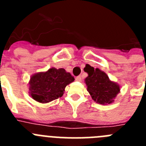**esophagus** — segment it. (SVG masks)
<instances>
[{
  "instance_id": "1",
  "label": "esophagus",
  "mask_w": 146,
  "mask_h": 146,
  "mask_svg": "<svg viewBox=\"0 0 146 146\" xmlns=\"http://www.w3.org/2000/svg\"><path fill=\"white\" fill-rule=\"evenodd\" d=\"M76 81L81 82V81H82V77H81V76H78V77H76Z\"/></svg>"
}]
</instances>
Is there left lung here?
Wrapping results in <instances>:
<instances>
[{
	"label": "left lung",
	"mask_w": 146,
	"mask_h": 146,
	"mask_svg": "<svg viewBox=\"0 0 146 146\" xmlns=\"http://www.w3.org/2000/svg\"><path fill=\"white\" fill-rule=\"evenodd\" d=\"M86 72L88 75L85 79V82L93 100L102 105L114 102L121 90L119 84L110 80L108 74L98 68L90 66Z\"/></svg>",
	"instance_id": "1"
}]
</instances>
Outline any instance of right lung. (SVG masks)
<instances>
[{
    "label": "right lung",
    "mask_w": 146,
    "mask_h": 146,
    "mask_svg": "<svg viewBox=\"0 0 146 146\" xmlns=\"http://www.w3.org/2000/svg\"><path fill=\"white\" fill-rule=\"evenodd\" d=\"M74 80L69 72L64 69L52 67L46 72H37L30 78L29 95L35 101L48 103L61 97L65 88Z\"/></svg>",
    "instance_id": "1"
}]
</instances>
